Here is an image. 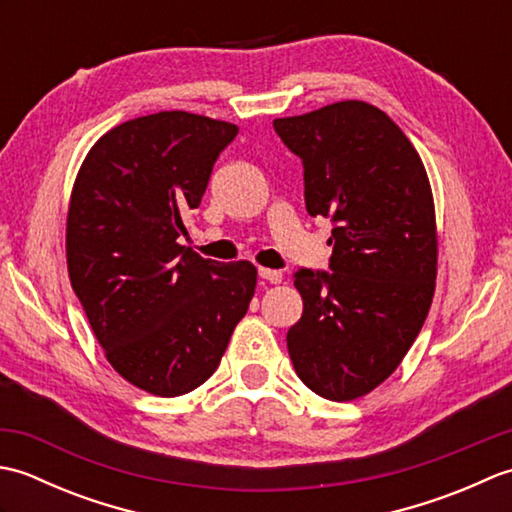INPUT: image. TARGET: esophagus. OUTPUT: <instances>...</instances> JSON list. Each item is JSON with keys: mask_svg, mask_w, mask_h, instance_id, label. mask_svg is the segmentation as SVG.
I'll return each instance as SVG.
<instances>
[{"mask_svg": "<svg viewBox=\"0 0 512 512\" xmlns=\"http://www.w3.org/2000/svg\"><path fill=\"white\" fill-rule=\"evenodd\" d=\"M259 277L270 281V284H281L284 273H281V270H273V268H259Z\"/></svg>", "mask_w": 512, "mask_h": 512, "instance_id": "esophagus-1", "label": "esophagus"}]
</instances>
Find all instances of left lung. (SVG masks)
Segmentation results:
<instances>
[{"instance_id":"left-lung-1","label":"left lung","mask_w":512,"mask_h":512,"mask_svg":"<svg viewBox=\"0 0 512 512\" xmlns=\"http://www.w3.org/2000/svg\"><path fill=\"white\" fill-rule=\"evenodd\" d=\"M273 127L303 162L308 213L334 224L332 273H295L303 314L286 336L290 361L321 398H361L400 365L431 308L438 235L427 171L402 129L365 101Z\"/></svg>"}]
</instances>
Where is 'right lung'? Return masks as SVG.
Listing matches in <instances>:
<instances>
[{"mask_svg": "<svg viewBox=\"0 0 512 512\" xmlns=\"http://www.w3.org/2000/svg\"><path fill=\"white\" fill-rule=\"evenodd\" d=\"M237 125L158 112L96 140L76 176L65 253L72 288L107 361L149 394L209 378L255 295L257 268L178 244Z\"/></svg>", "mask_w": 512, "mask_h": 512, "instance_id": "obj_1", "label": "right lung"}]
</instances>
